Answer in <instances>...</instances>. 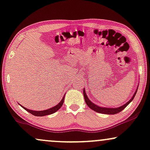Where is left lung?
<instances>
[{"label": "left lung", "mask_w": 150, "mask_h": 150, "mask_svg": "<svg viewBox=\"0 0 150 150\" xmlns=\"http://www.w3.org/2000/svg\"><path fill=\"white\" fill-rule=\"evenodd\" d=\"M138 86H137L136 91H135V93H133V96L131 97V98L130 99L129 101H128L127 103L124 104L123 105L120 106V107H118V108L100 107V106L97 105H96L95 103H93L91 102V100H90L88 98L87 95H86L85 89H84V90H83V94H84V100H85V103H86V105H87L89 106L90 108H91V110H94L95 112H98V113H101V114L115 115V114H117V113L120 112L122 111V110H123L124 108L127 107L128 105H129L130 103L132 101V100H133V98H134L135 96H136V94L137 91H138Z\"/></svg>", "instance_id": "8db88e82"}]
</instances>
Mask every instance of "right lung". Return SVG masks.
I'll use <instances>...</instances> for the list:
<instances>
[{
  "instance_id": "right-lung-1",
  "label": "right lung",
  "mask_w": 150,
  "mask_h": 150,
  "mask_svg": "<svg viewBox=\"0 0 150 150\" xmlns=\"http://www.w3.org/2000/svg\"><path fill=\"white\" fill-rule=\"evenodd\" d=\"M64 98H65V95L64 96V97H63V98L61 99V100L60 102L57 105H56L55 106H54V107H52L51 108H50V109H47V110H41V111H36V110H29V109H27V108H24L23 106L20 105L22 107L23 109L26 110L27 112H30V114L35 115V116H38V117H42V116H46V115H51V114H53V113L56 112L59 110V109H60L61 106H62L63 103H64Z\"/></svg>"
}]
</instances>
